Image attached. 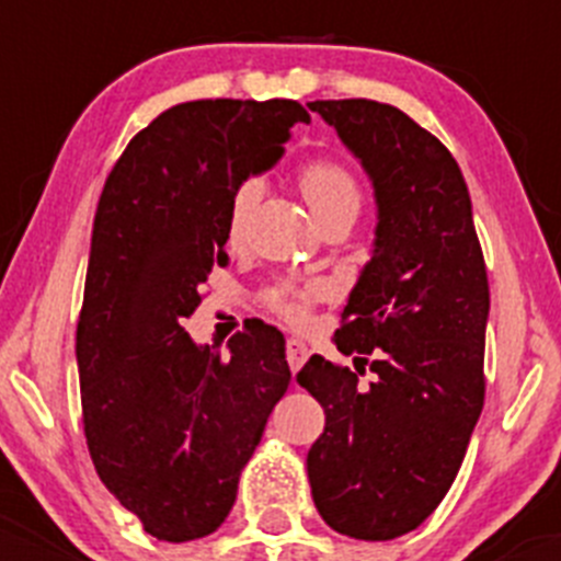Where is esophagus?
I'll use <instances>...</instances> for the list:
<instances>
[{
  "mask_svg": "<svg viewBox=\"0 0 561 561\" xmlns=\"http://www.w3.org/2000/svg\"><path fill=\"white\" fill-rule=\"evenodd\" d=\"M307 355H309V350L301 339H287V364H290L293 375L301 369L304 360H307Z\"/></svg>",
  "mask_w": 561,
  "mask_h": 561,
  "instance_id": "1",
  "label": "esophagus"
}]
</instances>
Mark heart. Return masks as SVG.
I'll use <instances>...</instances> for the list:
<instances>
[{"label": "heart", "instance_id": "1", "mask_svg": "<svg viewBox=\"0 0 561 561\" xmlns=\"http://www.w3.org/2000/svg\"><path fill=\"white\" fill-rule=\"evenodd\" d=\"M298 184H301L304 201L312 208L314 219H320L322 214L333 211V208L339 206L358 208V184H355L353 175L344 171L342 165H336V162H309V165H304L301 175H298ZM260 192H263V184H260L257 179H247L236 186L228 208L230 244H239V241L244 239L247 222L249 217H252V208L257 206ZM322 296H325V285H322V282H285V285L271 287L265 301L271 304V309H276L282 317H287V320L301 322L304 317H307L309 307Z\"/></svg>", "mask_w": 561, "mask_h": 561}]
</instances>
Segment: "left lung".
<instances>
[{"mask_svg":"<svg viewBox=\"0 0 561 561\" xmlns=\"http://www.w3.org/2000/svg\"><path fill=\"white\" fill-rule=\"evenodd\" d=\"M309 111L369 175L377 228L333 336L355 371L312 355L296 377L325 410L307 472L331 529L393 540L437 511L483 410L489 276L467 181L432 133L375 100Z\"/></svg>","mask_w":561,"mask_h":561,"instance_id":"left-lung-1","label":"left lung"}]
</instances>
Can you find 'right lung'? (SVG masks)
<instances>
[{"instance_id":"right-lung-1","label":"right lung","mask_w":561,"mask_h":561,"mask_svg":"<svg viewBox=\"0 0 561 561\" xmlns=\"http://www.w3.org/2000/svg\"><path fill=\"white\" fill-rule=\"evenodd\" d=\"M298 122L309 113L296 100L173 105L129 140L100 195L76 333L83 432L105 489L157 540L219 529L290 386L274 325H247L222 360L181 320L228 265L236 186L279 162Z\"/></svg>"}]
</instances>
